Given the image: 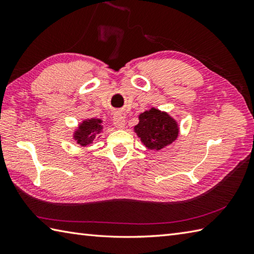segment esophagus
<instances>
[{
	"instance_id": "obj_1",
	"label": "esophagus",
	"mask_w": 254,
	"mask_h": 254,
	"mask_svg": "<svg viewBox=\"0 0 254 254\" xmlns=\"http://www.w3.org/2000/svg\"><path fill=\"white\" fill-rule=\"evenodd\" d=\"M113 124L117 128H124V127H126V118L121 113H116L115 117H113Z\"/></svg>"
}]
</instances>
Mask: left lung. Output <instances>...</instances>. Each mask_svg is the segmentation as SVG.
Wrapping results in <instances>:
<instances>
[{"mask_svg":"<svg viewBox=\"0 0 254 254\" xmlns=\"http://www.w3.org/2000/svg\"><path fill=\"white\" fill-rule=\"evenodd\" d=\"M134 133L148 150H158L169 146L179 136L180 126L168 112L152 107L138 115Z\"/></svg>","mask_w":254,"mask_h":254,"instance_id":"left-lung-1","label":"left lung"}]
</instances>
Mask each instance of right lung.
I'll list each match as a JSON object with an SVG mask.
<instances>
[{"label": "right lung", "mask_w": 254, "mask_h": 254, "mask_svg": "<svg viewBox=\"0 0 254 254\" xmlns=\"http://www.w3.org/2000/svg\"><path fill=\"white\" fill-rule=\"evenodd\" d=\"M102 119L88 118L77 124L73 131V139L82 146L93 144L95 139H99L104 132Z\"/></svg>", "instance_id": "right-lung-1"}]
</instances>
